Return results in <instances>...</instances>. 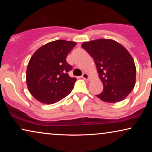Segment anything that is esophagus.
<instances>
[{
    "label": "esophagus",
    "mask_w": 152,
    "mask_h": 152,
    "mask_svg": "<svg viewBox=\"0 0 152 152\" xmlns=\"http://www.w3.org/2000/svg\"><path fill=\"white\" fill-rule=\"evenodd\" d=\"M82 77L84 79V80H89V75L86 72H84V73H83Z\"/></svg>",
    "instance_id": "obj_1"
}]
</instances>
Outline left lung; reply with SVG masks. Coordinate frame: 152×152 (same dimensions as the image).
Instances as JSON below:
<instances>
[{
  "label": "left lung",
  "mask_w": 152,
  "mask_h": 152,
  "mask_svg": "<svg viewBox=\"0 0 152 152\" xmlns=\"http://www.w3.org/2000/svg\"><path fill=\"white\" fill-rule=\"evenodd\" d=\"M82 47L93 58L102 92L96 96L106 102L123 100L136 84V69L134 59L123 45L112 39H99L84 42Z\"/></svg>",
  "instance_id": "1"
}]
</instances>
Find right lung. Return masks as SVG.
<instances>
[{
  "instance_id": "add662e5",
  "label": "right lung",
  "mask_w": 152,
  "mask_h": 152,
  "mask_svg": "<svg viewBox=\"0 0 152 152\" xmlns=\"http://www.w3.org/2000/svg\"><path fill=\"white\" fill-rule=\"evenodd\" d=\"M76 42L57 40L48 43L33 54L26 71L28 90L35 99L52 104L70 94L77 79L68 72L72 66L66 61Z\"/></svg>"
}]
</instances>
